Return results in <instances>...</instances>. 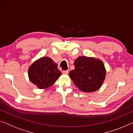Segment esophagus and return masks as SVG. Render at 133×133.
Instances as JSON below:
<instances>
[{"label": "esophagus", "instance_id": "34e87169", "mask_svg": "<svg viewBox=\"0 0 133 133\" xmlns=\"http://www.w3.org/2000/svg\"><path fill=\"white\" fill-rule=\"evenodd\" d=\"M62 73L63 74H66V75H67L69 74V70H64V71H63Z\"/></svg>", "mask_w": 133, "mask_h": 133}]
</instances>
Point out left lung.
<instances>
[{
	"instance_id": "1",
	"label": "left lung",
	"mask_w": 133,
	"mask_h": 133,
	"mask_svg": "<svg viewBox=\"0 0 133 133\" xmlns=\"http://www.w3.org/2000/svg\"><path fill=\"white\" fill-rule=\"evenodd\" d=\"M74 66L69 75L80 90L90 93L100 89L106 76L105 67L101 59L81 56L75 60Z\"/></svg>"
}]
</instances>
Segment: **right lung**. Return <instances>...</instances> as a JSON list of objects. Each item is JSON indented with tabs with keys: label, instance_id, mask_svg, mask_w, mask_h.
<instances>
[{
	"label": "right lung",
	"instance_id": "obj_1",
	"mask_svg": "<svg viewBox=\"0 0 133 133\" xmlns=\"http://www.w3.org/2000/svg\"><path fill=\"white\" fill-rule=\"evenodd\" d=\"M61 75L57 64L48 57L38 59L28 69L29 80L40 89H45L52 86Z\"/></svg>",
	"mask_w": 133,
	"mask_h": 133
}]
</instances>
